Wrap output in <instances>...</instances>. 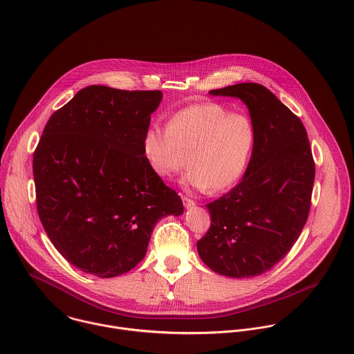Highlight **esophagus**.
Instances as JSON below:
<instances>
[{"label":"esophagus","instance_id":"34e87169","mask_svg":"<svg viewBox=\"0 0 354 354\" xmlns=\"http://www.w3.org/2000/svg\"><path fill=\"white\" fill-rule=\"evenodd\" d=\"M183 203H184V207H185V208H191V207L195 205V202H194L192 199L187 198V196H183Z\"/></svg>","mask_w":354,"mask_h":354}]
</instances>
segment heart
<instances>
[{"instance_id":"heart-1","label":"heart","mask_w":354,"mask_h":354,"mask_svg":"<svg viewBox=\"0 0 354 354\" xmlns=\"http://www.w3.org/2000/svg\"><path fill=\"white\" fill-rule=\"evenodd\" d=\"M256 142L252 120L226 106L204 102L178 110L167 127L151 124L143 136V151L152 170L165 178L185 165L187 187L222 192L243 174Z\"/></svg>"}]
</instances>
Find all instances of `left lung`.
<instances>
[{"mask_svg": "<svg viewBox=\"0 0 354 354\" xmlns=\"http://www.w3.org/2000/svg\"><path fill=\"white\" fill-rule=\"evenodd\" d=\"M209 94L247 104L256 142L243 180L205 204L211 225L198 252L221 275L252 278L283 259L301 234L315 162L301 120L264 86L240 83Z\"/></svg>", "mask_w": 354, "mask_h": 354, "instance_id": "obj_1", "label": "left lung"}]
</instances>
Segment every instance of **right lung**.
Masks as SVG:
<instances>
[{"mask_svg":"<svg viewBox=\"0 0 354 354\" xmlns=\"http://www.w3.org/2000/svg\"><path fill=\"white\" fill-rule=\"evenodd\" d=\"M160 101L158 90L88 86L44 129L32 159L38 214L55 250L83 272H128L147 252L156 222L184 212L143 151Z\"/></svg>","mask_w":354,"mask_h":354,"instance_id":"add662e5","label":"right lung"}]
</instances>
